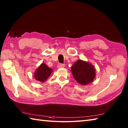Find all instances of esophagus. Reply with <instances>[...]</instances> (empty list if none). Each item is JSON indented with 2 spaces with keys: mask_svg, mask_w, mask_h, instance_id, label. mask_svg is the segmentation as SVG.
Returning a JSON list of instances; mask_svg holds the SVG:
<instances>
[{
  "mask_svg": "<svg viewBox=\"0 0 128 128\" xmlns=\"http://www.w3.org/2000/svg\"><path fill=\"white\" fill-rule=\"evenodd\" d=\"M64 64H58V68H64Z\"/></svg>",
  "mask_w": 128,
  "mask_h": 128,
  "instance_id": "1",
  "label": "esophagus"
}]
</instances>
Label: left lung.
I'll return each instance as SVG.
<instances>
[{"label":"left lung","mask_w":128,"mask_h":128,"mask_svg":"<svg viewBox=\"0 0 128 128\" xmlns=\"http://www.w3.org/2000/svg\"><path fill=\"white\" fill-rule=\"evenodd\" d=\"M71 72L74 78L81 85H88L95 78V68L88 62L78 60L71 67Z\"/></svg>","instance_id":"obj_1"}]
</instances>
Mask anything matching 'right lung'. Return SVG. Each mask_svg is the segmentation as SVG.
I'll return each instance as SVG.
<instances>
[{
	"instance_id": "right-lung-1",
	"label": "right lung",
	"mask_w": 128,
	"mask_h": 128,
	"mask_svg": "<svg viewBox=\"0 0 128 128\" xmlns=\"http://www.w3.org/2000/svg\"><path fill=\"white\" fill-rule=\"evenodd\" d=\"M53 71L51 68L44 63H42L38 67L34 73V78L38 81L44 82L47 80Z\"/></svg>"
}]
</instances>
